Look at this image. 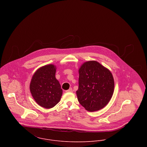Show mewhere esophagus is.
<instances>
[{"label":"esophagus","instance_id":"1","mask_svg":"<svg viewBox=\"0 0 147 147\" xmlns=\"http://www.w3.org/2000/svg\"><path fill=\"white\" fill-rule=\"evenodd\" d=\"M65 92H73V89H72V88H70L69 89L67 90Z\"/></svg>","mask_w":147,"mask_h":147}]
</instances>
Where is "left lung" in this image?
I'll use <instances>...</instances> for the list:
<instances>
[{
	"label": "left lung",
	"instance_id": "8db88e82",
	"mask_svg": "<svg viewBox=\"0 0 147 147\" xmlns=\"http://www.w3.org/2000/svg\"><path fill=\"white\" fill-rule=\"evenodd\" d=\"M79 72L76 94L79 103L89 111L104 107L114 92V82L110 71L96 61H88L81 66Z\"/></svg>",
	"mask_w": 147,
	"mask_h": 147
}]
</instances>
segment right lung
<instances>
[{"instance_id": "1", "label": "right lung", "mask_w": 147, "mask_h": 147, "mask_svg": "<svg viewBox=\"0 0 147 147\" xmlns=\"http://www.w3.org/2000/svg\"><path fill=\"white\" fill-rule=\"evenodd\" d=\"M56 67L49 64L39 68L32 77L30 90L36 102L44 108H52L60 101L62 89L55 78Z\"/></svg>"}]
</instances>
